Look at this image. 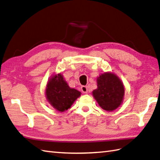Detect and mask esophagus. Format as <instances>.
Masks as SVG:
<instances>
[{"instance_id":"34e87169","label":"esophagus","mask_w":160,"mask_h":160,"mask_svg":"<svg viewBox=\"0 0 160 160\" xmlns=\"http://www.w3.org/2000/svg\"><path fill=\"white\" fill-rule=\"evenodd\" d=\"M81 90L84 92V93H87L88 88L87 86H82V87H81Z\"/></svg>"}]
</instances>
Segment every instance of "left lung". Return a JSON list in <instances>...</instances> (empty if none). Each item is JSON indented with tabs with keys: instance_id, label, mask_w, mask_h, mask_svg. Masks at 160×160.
Masks as SVG:
<instances>
[{
	"instance_id": "1",
	"label": "left lung",
	"mask_w": 160,
	"mask_h": 160,
	"mask_svg": "<svg viewBox=\"0 0 160 160\" xmlns=\"http://www.w3.org/2000/svg\"><path fill=\"white\" fill-rule=\"evenodd\" d=\"M98 88L92 95L99 106L106 111H113L119 106L123 99L124 86L118 78L112 73L101 74L97 79Z\"/></svg>"
}]
</instances>
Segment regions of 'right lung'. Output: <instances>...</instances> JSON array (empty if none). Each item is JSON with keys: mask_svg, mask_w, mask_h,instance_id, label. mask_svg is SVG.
Segmentation results:
<instances>
[{"mask_svg": "<svg viewBox=\"0 0 160 160\" xmlns=\"http://www.w3.org/2000/svg\"><path fill=\"white\" fill-rule=\"evenodd\" d=\"M46 95L51 106L59 112H64L80 97V92L70 88L62 74L58 73L52 77L48 82Z\"/></svg>", "mask_w": 160, "mask_h": 160, "instance_id": "right-lung-1", "label": "right lung"}]
</instances>
